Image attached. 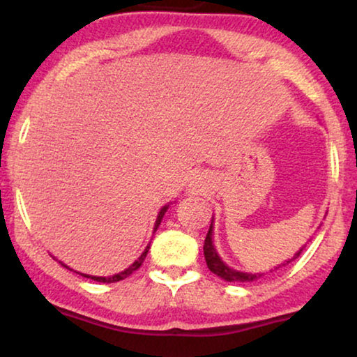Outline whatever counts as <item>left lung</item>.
Segmentation results:
<instances>
[{"label":"left lung","mask_w":357,"mask_h":357,"mask_svg":"<svg viewBox=\"0 0 357 357\" xmlns=\"http://www.w3.org/2000/svg\"><path fill=\"white\" fill-rule=\"evenodd\" d=\"M211 235H213V225H210V230H208L206 238H204L203 250H204V260H206L208 268H210L211 272L215 273V275L221 277L223 280H227V282H253V280H257L258 277H261V273H243V272H238V270L230 268L227 264H223V260H221V258L218 257V253H216L215 247H213ZM302 250H304V248L298 250L296 255L290 258L287 264H290L292 260H296V258L302 253Z\"/></svg>","instance_id":"obj_1"}]
</instances>
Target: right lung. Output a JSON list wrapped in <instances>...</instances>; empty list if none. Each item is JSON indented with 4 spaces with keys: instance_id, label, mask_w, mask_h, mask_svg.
<instances>
[{
    "instance_id": "right-lung-1",
    "label": "right lung",
    "mask_w": 357,
    "mask_h": 357,
    "mask_svg": "<svg viewBox=\"0 0 357 357\" xmlns=\"http://www.w3.org/2000/svg\"><path fill=\"white\" fill-rule=\"evenodd\" d=\"M166 210H167V206H165V208H162L161 211H159V215H158V220H155V225H154V231L158 230V227H159V225H161V220H162V216H165ZM147 252H149V245H147L144 252H142V255L139 257L137 260L134 261V264L130 265L129 268H126L124 272L117 273V275H112V277H93V275H85V273H80V275H84V277H87V278H92V280H96V282H102V284H112V282L124 280V278H127V277L130 275V273H132V272H136V270H137L139 267H141V265H142V261H144V258H146V255H147ZM61 265H63V264H61ZM63 267H65V268H68L67 265H63ZM68 270H72V268H68Z\"/></svg>"
}]
</instances>
